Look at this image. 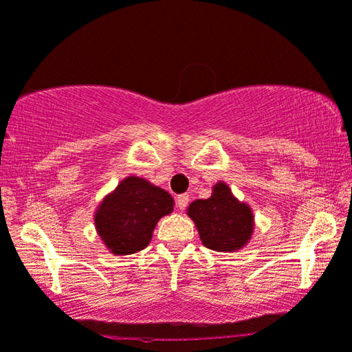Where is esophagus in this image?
Masks as SVG:
<instances>
[{"label": "esophagus", "mask_w": 352, "mask_h": 352, "mask_svg": "<svg viewBox=\"0 0 352 352\" xmlns=\"http://www.w3.org/2000/svg\"><path fill=\"white\" fill-rule=\"evenodd\" d=\"M188 201H190L188 195H179V196H177V199H175L177 208H179L180 210H184L186 206H188Z\"/></svg>", "instance_id": "34e87169"}]
</instances>
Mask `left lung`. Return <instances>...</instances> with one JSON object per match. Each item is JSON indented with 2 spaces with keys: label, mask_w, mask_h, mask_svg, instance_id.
I'll return each mask as SVG.
<instances>
[{
  "label": "left lung",
  "mask_w": 352,
  "mask_h": 352,
  "mask_svg": "<svg viewBox=\"0 0 352 352\" xmlns=\"http://www.w3.org/2000/svg\"><path fill=\"white\" fill-rule=\"evenodd\" d=\"M188 215L198 227L203 245L214 251H236L252 233V212L233 198L227 185L217 184L208 199L193 201Z\"/></svg>",
  "instance_id": "left-lung-1"
}]
</instances>
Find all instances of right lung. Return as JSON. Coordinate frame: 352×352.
I'll return each instance as SVG.
<instances>
[{
	"mask_svg": "<svg viewBox=\"0 0 352 352\" xmlns=\"http://www.w3.org/2000/svg\"><path fill=\"white\" fill-rule=\"evenodd\" d=\"M172 210L173 199L166 190L127 177L96 210V230L111 252L133 254L149 245L157 220Z\"/></svg>",
	"mask_w": 352,
	"mask_h": 352,
	"instance_id": "1",
	"label": "right lung"
}]
</instances>
